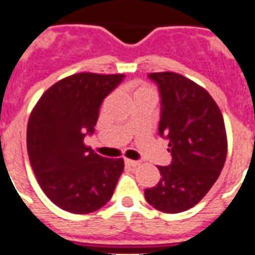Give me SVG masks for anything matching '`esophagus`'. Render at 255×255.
Masks as SVG:
<instances>
[{"mask_svg":"<svg viewBox=\"0 0 255 255\" xmlns=\"http://www.w3.org/2000/svg\"><path fill=\"white\" fill-rule=\"evenodd\" d=\"M126 164L127 165H129V167H139L140 165V161H137V160H129V159H126Z\"/></svg>","mask_w":255,"mask_h":255,"instance_id":"1","label":"esophagus"}]
</instances>
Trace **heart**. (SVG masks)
Returning <instances> with one entry per match:
<instances>
[{
	"label": "heart",
	"instance_id": "obj_1",
	"mask_svg": "<svg viewBox=\"0 0 255 255\" xmlns=\"http://www.w3.org/2000/svg\"><path fill=\"white\" fill-rule=\"evenodd\" d=\"M136 96H152L155 98V91L152 90L149 86L147 85H137L135 88V92H133V98Z\"/></svg>",
	"mask_w": 255,
	"mask_h": 255
}]
</instances>
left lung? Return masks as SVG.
<instances>
[{"mask_svg": "<svg viewBox=\"0 0 255 255\" xmlns=\"http://www.w3.org/2000/svg\"><path fill=\"white\" fill-rule=\"evenodd\" d=\"M161 99L159 135L172 163L159 167L160 181L144 190L149 205L180 213L200 202L221 173L228 153L225 123L205 88L176 73H152Z\"/></svg>", "mask_w": 255, "mask_h": 255, "instance_id": "8db88e82", "label": "left lung"}]
</instances>
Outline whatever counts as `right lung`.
Returning <instances> with one entry per match:
<instances>
[{
	"instance_id": "obj_1",
	"label": "right lung",
	"mask_w": 255,
	"mask_h": 255,
	"mask_svg": "<svg viewBox=\"0 0 255 255\" xmlns=\"http://www.w3.org/2000/svg\"><path fill=\"white\" fill-rule=\"evenodd\" d=\"M123 74H74L57 82L38 100L27 123V153L37 181L61 209L87 214L114 194L123 159H106L85 145L104 98Z\"/></svg>"
}]
</instances>
